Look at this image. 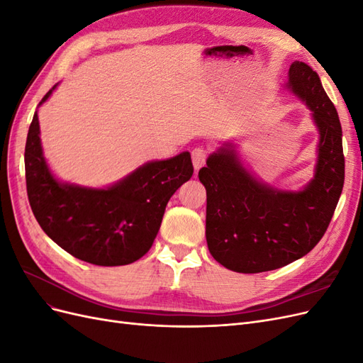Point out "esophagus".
Instances as JSON below:
<instances>
[{
  "label": "esophagus",
  "mask_w": 363,
  "mask_h": 363,
  "mask_svg": "<svg viewBox=\"0 0 363 363\" xmlns=\"http://www.w3.org/2000/svg\"><path fill=\"white\" fill-rule=\"evenodd\" d=\"M206 157H207V151L204 148H201V147L195 148L192 151V163H194L195 171H199L203 167V164L206 163Z\"/></svg>",
  "instance_id": "obj_1"
}]
</instances>
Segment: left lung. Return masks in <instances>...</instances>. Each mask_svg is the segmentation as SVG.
Segmentation results:
<instances>
[{
  "mask_svg": "<svg viewBox=\"0 0 363 363\" xmlns=\"http://www.w3.org/2000/svg\"><path fill=\"white\" fill-rule=\"evenodd\" d=\"M288 89L311 111L320 133L313 179L300 191L279 189L250 172L225 142L199 177L207 194L206 239L227 269L256 274L306 256L324 236L344 188L342 128L318 74L304 62L289 68Z\"/></svg>",
  "mask_w": 363,
  "mask_h": 363,
  "instance_id": "left-lung-1",
  "label": "left lung"
}]
</instances>
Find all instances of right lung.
Segmentation results:
<instances>
[{"label":"right lung","instance_id":"obj_1","mask_svg":"<svg viewBox=\"0 0 363 363\" xmlns=\"http://www.w3.org/2000/svg\"><path fill=\"white\" fill-rule=\"evenodd\" d=\"M39 135L35 112L26 144V180L31 211L43 232L69 255L92 265H128L147 255L169 199L192 177L189 152L147 162L107 188H86L54 177Z\"/></svg>","mask_w":363,"mask_h":363}]
</instances>
